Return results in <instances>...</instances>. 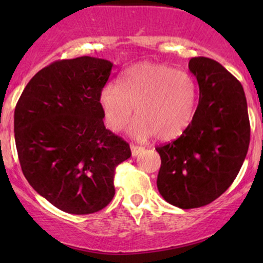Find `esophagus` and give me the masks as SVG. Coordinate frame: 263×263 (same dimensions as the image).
Segmentation results:
<instances>
[{"instance_id":"esophagus-1","label":"esophagus","mask_w":263,"mask_h":263,"mask_svg":"<svg viewBox=\"0 0 263 263\" xmlns=\"http://www.w3.org/2000/svg\"><path fill=\"white\" fill-rule=\"evenodd\" d=\"M129 148H131V153H132V156H137V155H140V153L142 152V151L144 149L143 147H141V146H136V144H134V143L129 144Z\"/></svg>"}]
</instances>
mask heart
Instances as JSON below:
<instances>
[{"label":"heart","instance_id":"heart-1","mask_svg":"<svg viewBox=\"0 0 263 263\" xmlns=\"http://www.w3.org/2000/svg\"><path fill=\"white\" fill-rule=\"evenodd\" d=\"M197 85L188 74L161 64L141 63L126 69L119 85L107 84L100 93L105 122L112 131L127 125L136 138L151 135L159 141L178 137L192 122Z\"/></svg>","mask_w":263,"mask_h":263}]
</instances>
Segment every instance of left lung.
I'll use <instances>...</instances> for the list:
<instances>
[{
  "mask_svg": "<svg viewBox=\"0 0 263 263\" xmlns=\"http://www.w3.org/2000/svg\"><path fill=\"white\" fill-rule=\"evenodd\" d=\"M199 104L180 137L157 146L161 168L157 188L165 201L194 209L210 204L231 185L250 144V120L243 87L216 60L195 57Z\"/></svg>",
  "mask_w": 263,
  "mask_h": 263,
  "instance_id": "8db88e82",
  "label": "left lung"
}]
</instances>
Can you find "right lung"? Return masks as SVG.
<instances>
[{
    "mask_svg": "<svg viewBox=\"0 0 263 263\" xmlns=\"http://www.w3.org/2000/svg\"><path fill=\"white\" fill-rule=\"evenodd\" d=\"M112 63L92 57L57 60L29 80L14 108L21 168L58 209L86 215L115 195V170L128 143L104 125L100 93Z\"/></svg>",
    "mask_w": 263,
    "mask_h": 263,
    "instance_id": "right-lung-1",
    "label": "right lung"
}]
</instances>
